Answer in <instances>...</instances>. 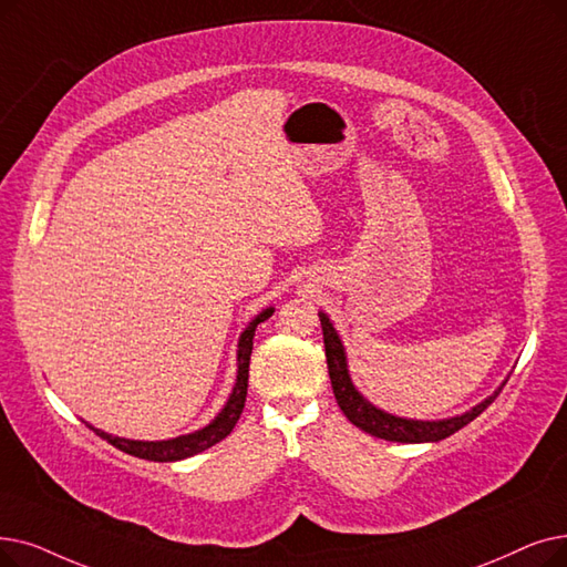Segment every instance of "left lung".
Wrapping results in <instances>:
<instances>
[{
	"label": "left lung",
	"instance_id": "8db88e82",
	"mask_svg": "<svg viewBox=\"0 0 567 567\" xmlns=\"http://www.w3.org/2000/svg\"><path fill=\"white\" fill-rule=\"evenodd\" d=\"M319 322H322L324 333V350H327V365H329V378L333 386V396L348 420L375 437L389 440V442H437L454 435L458 429L471 424L475 416H480L491 403L496 401L501 389L505 386L507 378L501 382V386L461 414L447 416V420H408V416H399L375 408L368 401L363 393L354 386L348 368V352H344V344L340 340V333L336 331L333 322L324 310H319Z\"/></svg>",
	"mask_w": 567,
	"mask_h": 567
}]
</instances>
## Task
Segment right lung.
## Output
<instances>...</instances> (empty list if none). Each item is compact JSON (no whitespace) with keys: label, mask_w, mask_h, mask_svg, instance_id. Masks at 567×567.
<instances>
[{"label":"right lung","mask_w":567,"mask_h":567,"mask_svg":"<svg viewBox=\"0 0 567 567\" xmlns=\"http://www.w3.org/2000/svg\"><path fill=\"white\" fill-rule=\"evenodd\" d=\"M276 312L274 306L264 308L252 322L243 329V333L238 336V350H236V361H238V371H236V382L234 389L229 393L227 403L223 405L213 420L199 429L192 431L178 437H168V440H130V437H120V435H111L102 429H96L92 424H87L96 435L104 437L106 442H111L113 447H117L120 452L145 458V461H157V463H168V461H183L189 458L199 452H206L208 447L217 445L219 440H225L245 408V396H248V373H250V354H252V338H255V329L257 324L266 322V319Z\"/></svg>","instance_id":"add662e5"}]
</instances>
